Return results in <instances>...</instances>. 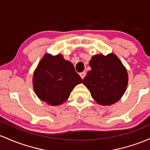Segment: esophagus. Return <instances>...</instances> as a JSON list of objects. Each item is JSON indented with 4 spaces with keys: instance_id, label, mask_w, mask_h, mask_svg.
<instances>
[{
    "instance_id": "1",
    "label": "esophagus",
    "mask_w": 150,
    "mask_h": 150,
    "mask_svg": "<svg viewBox=\"0 0 150 150\" xmlns=\"http://www.w3.org/2000/svg\"><path fill=\"white\" fill-rule=\"evenodd\" d=\"M85 75H86V72H85V71H83V72H80V76L81 77L82 79H83L84 78H85Z\"/></svg>"
}]
</instances>
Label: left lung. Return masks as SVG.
<instances>
[{"mask_svg": "<svg viewBox=\"0 0 150 150\" xmlns=\"http://www.w3.org/2000/svg\"><path fill=\"white\" fill-rule=\"evenodd\" d=\"M91 70L83 83L88 88L92 98L101 105H110L124 95L128 83L126 68L114 53L105 56L94 55L89 62Z\"/></svg>", "mask_w": 150, "mask_h": 150, "instance_id": "obj_1", "label": "left lung"}]
</instances>
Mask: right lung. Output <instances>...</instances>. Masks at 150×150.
Wrapping results in <instances>:
<instances>
[{"instance_id": "obj_1", "label": "right lung", "mask_w": 150, "mask_h": 150, "mask_svg": "<svg viewBox=\"0 0 150 150\" xmlns=\"http://www.w3.org/2000/svg\"><path fill=\"white\" fill-rule=\"evenodd\" d=\"M82 78L75 72L72 62L60 54H45L34 72L33 84L35 93L41 100L50 105H60L70 97Z\"/></svg>"}]
</instances>
